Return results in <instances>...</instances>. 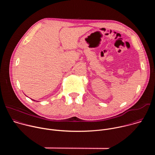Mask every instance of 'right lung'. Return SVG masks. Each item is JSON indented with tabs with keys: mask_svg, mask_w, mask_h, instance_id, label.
<instances>
[{
	"mask_svg": "<svg viewBox=\"0 0 155 155\" xmlns=\"http://www.w3.org/2000/svg\"><path fill=\"white\" fill-rule=\"evenodd\" d=\"M32 100H33V99H32ZM33 101H34V100H33Z\"/></svg>",
	"mask_w": 155,
	"mask_h": 155,
	"instance_id": "add662e5",
	"label": "right lung"
}]
</instances>
